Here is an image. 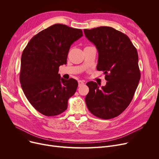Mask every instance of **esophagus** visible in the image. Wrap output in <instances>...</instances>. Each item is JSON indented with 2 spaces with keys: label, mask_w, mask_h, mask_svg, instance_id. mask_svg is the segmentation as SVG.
Segmentation results:
<instances>
[{
  "label": "esophagus",
  "mask_w": 159,
  "mask_h": 159,
  "mask_svg": "<svg viewBox=\"0 0 159 159\" xmlns=\"http://www.w3.org/2000/svg\"><path fill=\"white\" fill-rule=\"evenodd\" d=\"M78 83H79V86H81L84 84V82L83 80H78Z\"/></svg>",
  "instance_id": "34e87169"
}]
</instances>
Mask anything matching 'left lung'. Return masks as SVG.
<instances>
[{"label":"left lung","instance_id":"left-lung-1","mask_svg":"<svg viewBox=\"0 0 159 159\" xmlns=\"http://www.w3.org/2000/svg\"><path fill=\"white\" fill-rule=\"evenodd\" d=\"M98 52L97 70L102 71L105 86L88 82L85 98L89 111L100 119H110L121 114L129 105L140 79L138 53L129 38L111 27L84 30Z\"/></svg>","mask_w":159,"mask_h":159}]
</instances>
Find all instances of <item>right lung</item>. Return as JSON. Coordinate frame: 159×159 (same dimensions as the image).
<instances>
[{"label": "right lung", "instance_id": "1", "mask_svg": "<svg viewBox=\"0 0 159 159\" xmlns=\"http://www.w3.org/2000/svg\"><path fill=\"white\" fill-rule=\"evenodd\" d=\"M83 35L80 29L56 24L33 37L21 57L20 82L28 101L44 115H60L68 107V99L78 86L74 79L58 74L66 64L71 45Z\"/></svg>", "mask_w": 159, "mask_h": 159}]
</instances>
